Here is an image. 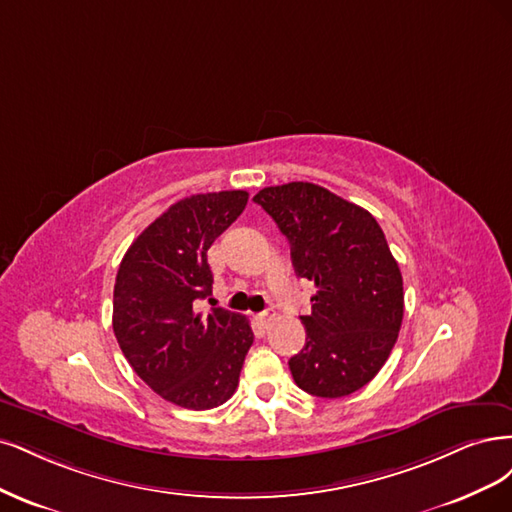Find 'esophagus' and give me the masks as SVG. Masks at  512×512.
Segmentation results:
<instances>
[{
	"instance_id": "esophagus-1",
	"label": "esophagus",
	"mask_w": 512,
	"mask_h": 512,
	"mask_svg": "<svg viewBox=\"0 0 512 512\" xmlns=\"http://www.w3.org/2000/svg\"><path fill=\"white\" fill-rule=\"evenodd\" d=\"M255 319H257V323H259L261 327H268V325L276 319V315H274V310H263V312H259V315H257Z\"/></svg>"
}]
</instances>
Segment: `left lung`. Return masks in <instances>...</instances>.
<instances>
[{"label": "left lung", "instance_id": "obj_1", "mask_svg": "<svg viewBox=\"0 0 512 512\" xmlns=\"http://www.w3.org/2000/svg\"><path fill=\"white\" fill-rule=\"evenodd\" d=\"M253 200L289 240L295 274L315 283L293 381L344 398L385 366L404 317V287L381 225L368 210L312 183L261 189Z\"/></svg>", "mask_w": 512, "mask_h": 512}]
</instances>
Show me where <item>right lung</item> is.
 Instances as JSON below:
<instances>
[{
    "label": "right lung",
    "mask_w": 512,
    "mask_h": 512,
    "mask_svg": "<svg viewBox=\"0 0 512 512\" xmlns=\"http://www.w3.org/2000/svg\"><path fill=\"white\" fill-rule=\"evenodd\" d=\"M246 202V191L185 197L131 242L119 266L114 336L134 372L176 406L208 410L232 398L253 344L238 312L195 310L212 293L208 249Z\"/></svg>",
    "instance_id": "obj_1"
}]
</instances>
